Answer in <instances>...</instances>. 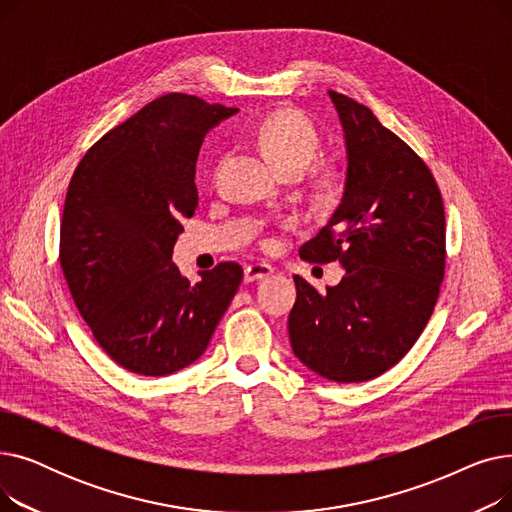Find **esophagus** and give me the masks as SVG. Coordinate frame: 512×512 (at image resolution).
<instances>
[{
  "label": "esophagus",
  "instance_id": "esophagus-1",
  "mask_svg": "<svg viewBox=\"0 0 512 512\" xmlns=\"http://www.w3.org/2000/svg\"><path fill=\"white\" fill-rule=\"evenodd\" d=\"M274 274V267L267 265V263H253L245 267V282H257L263 278H270Z\"/></svg>",
  "mask_w": 512,
  "mask_h": 512
}]
</instances>
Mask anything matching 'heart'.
<instances>
[{"mask_svg":"<svg viewBox=\"0 0 512 512\" xmlns=\"http://www.w3.org/2000/svg\"><path fill=\"white\" fill-rule=\"evenodd\" d=\"M255 137L280 172H303L319 149V134L311 120L290 110H278L265 116L255 130Z\"/></svg>","mask_w":512,"mask_h":512,"instance_id":"heart-1","label":"heart"}]
</instances>
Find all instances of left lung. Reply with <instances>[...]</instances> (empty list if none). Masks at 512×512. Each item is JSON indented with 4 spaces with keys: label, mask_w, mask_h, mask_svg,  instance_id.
I'll return each instance as SVG.
<instances>
[{
    "label": "left lung",
    "mask_w": 512,
    "mask_h": 512,
    "mask_svg": "<svg viewBox=\"0 0 512 512\" xmlns=\"http://www.w3.org/2000/svg\"><path fill=\"white\" fill-rule=\"evenodd\" d=\"M338 114L346 174L328 224L307 240V261L340 259L344 276L317 292L294 276L292 353L311 371L351 384L405 357L434 311L446 259L440 188L421 157L369 107L328 91Z\"/></svg>",
    "instance_id": "8db88e82"
}]
</instances>
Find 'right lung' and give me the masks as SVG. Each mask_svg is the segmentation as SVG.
<instances>
[{"label": "right lung", "mask_w": 512, "mask_h": 512, "mask_svg": "<svg viewBox=\"0 0 512 512\" xmlns=\"http://www.w3.org/2000/svg\"><path fill=\"white\" fill-rule=\"evenodd\" d=\"M236 107L170 93L101 137L68 186L60 263L103 351L124 369L170 375L203 353L240 286L220 263L191 284L172 261L182 220L197 209L205 134Z\"/></svg>", "instance_id": "add662e5"}]
</instances>
